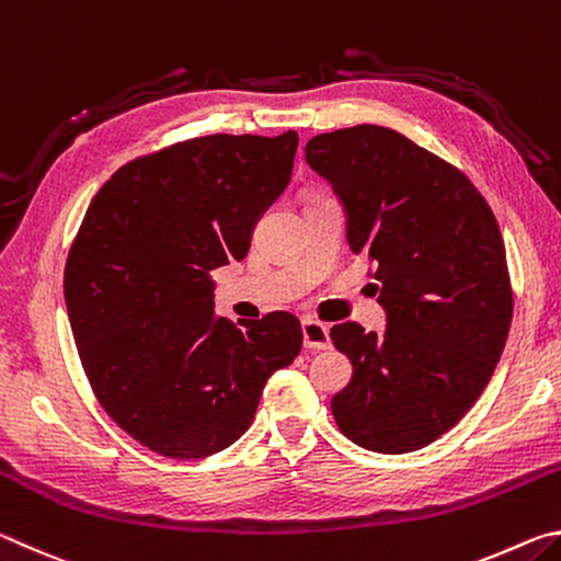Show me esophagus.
<instances>
[{
  "mask_svg": "<svg viewBox=\"0 0 561 561\" xmlns=\"http://www.w3.org/2000/svg\"><path fill=\"white\" fill-rule=\"evenodd\" d=\"M301 334H304V346L311 348V351H324V348L331 346L329 329L321 324V321L304 319L301 321Z\"/></svg>",
  "mask_w": 561,
  "mask_h": 561,
  "instance_id": "obj_1",
  "label": "esophagus"
}]
</instances>
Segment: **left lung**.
<instances>
[{
    "instance_id": "left-lung-1",
    "label": "left lung",
    "mask_w": 561,
    "mask_h": 561,
    "mask_svg": "<svg viewBox=\"0 0 561 561\" xmlns=\"http://www.w3.org/2000/svg\"><path fill=\"white\" fill-rule=\"evenodd\" d=\"M307 163L346 213V240L374 264L386 331L331 329L354 376L331 398L348 440L421 450L490 383L512 324L500 227L468 175L398 130L354 126L311 138Z\"/></svg>"
}]
</instances>
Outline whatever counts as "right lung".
Instances as JSON below:
<instances>
[{
    "label": "right lung",
    "mask_w": 561,
    "mask_h": 561,
    "mask_svg": "<svg viewBox=\"0 0 561 561\" xmlns=\"http://www.w3.org/2000/svg\"><path fill=\"white\" fill-rule=\"evenodd\" d=\"M299 136H203L136 158L93 197L64 270L89 383L158 455L197 460L250 428L262 388L301 351L289 311L215 317L213 270L244 260L287 190Z\"/></svg>",
    "instance_id": "1"
}]
</instances>
